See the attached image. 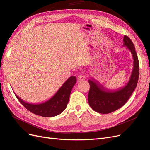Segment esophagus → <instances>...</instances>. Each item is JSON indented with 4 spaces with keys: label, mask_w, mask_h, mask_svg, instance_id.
Here are the masks:
<instances>
[{
    "label": "esophagus",
    "mask_w": 150,
    "mask_h": 150,
    "mask_svg": "<svg viewBox=\"0 0 150 150\" xmlns=\"http://www.w3.org/2000/svg\"><path fill=\"white\" fill-rule=\"evenodd\" d=\"M84 79H85V76H84V75H80L79 76L77 77V80H78V81H79V82L82 81Z\"/></svg>",
    "instance_id": "obj_1"
}]
</instances>
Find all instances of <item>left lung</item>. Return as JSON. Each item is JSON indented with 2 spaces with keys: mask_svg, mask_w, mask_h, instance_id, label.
<instances>
[{
  "mask_svg": "<svg viewBox=\"0 0 150 150\" xmlns=\"http://www.w3.org/2000/svg\"><path fill=\"white\" fill-rule=\"evenodd\" d=\"M131 51L134 59V67L128 83L116 91L104 89L92 80H89L90 89L88 102L95 112L102 114L112 113L122 107L132 95L138 83L139 76V62L134 45L127 36L123 38V45Z\"/></svg>",
  "mask_w": 150,
  "mask_h": 150,
  "instance_id": "obj_1",
  "label": "left lung"
}]
</instances>
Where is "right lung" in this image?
I'll return each mask as SVG.
<instances>
[{"instance_id": "right-lung-1", "label": "right lung", "mask_w": 150, "mask_h": 150, "mask_svg": "<svg viewBox=\"0 0 150 150\" xmlns=\"http://www.w3.org/2000/svg\"><path fill=\"white\" fill-rule=\"evenodd\" d=\"M76 82V77L70 76L50 99L42 103H29L23 101L16 94L15 96L22 105L30 112L43 117H53L61 114L67 107L71 89Z\"/></svg>"}]
</instances>
